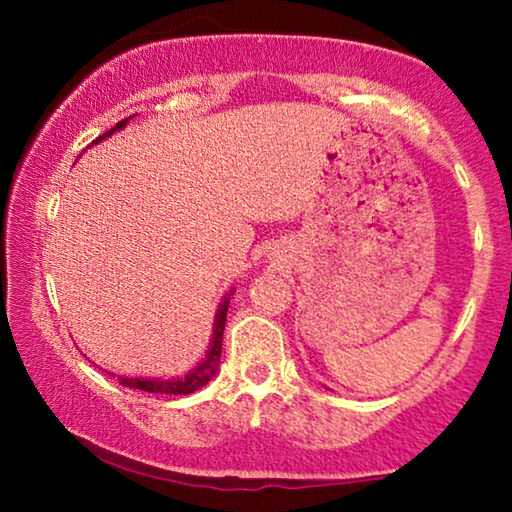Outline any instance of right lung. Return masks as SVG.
<instances>
[{"instance_id": "obj_1", "label": "right lung", "mask_w": 512, "mask_h": 512, "mask_svg": "<svg viewBox=\"0 0 512 512\" xmlns=\"http://www.w3.org/2000/svg\"><path fill=\"white\" fill-rule=\"evenodd\" d=\"M125 125H128V118L118 121L114 128H111L109 132H104V135L97 137L93 144L102 142L104 137L114 135L116 130L125 128ZM230 293H233V291H230ZM230 293H228V296H230ZM228 296L223 298L219 312H216L212 345H209L205 359H202L198 366H195L193 370H188L184 377H172V380H153V377H123L121 375V377H118V380H121L123 387L139 389V391H149V394H172V396H186V394H193V391H198V389L205 387V384L216 375V370H219L223 328H226V312H228Z\"/></svg>"}]
</instances>
